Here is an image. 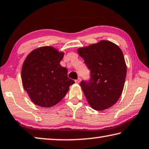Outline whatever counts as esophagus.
<instances>
[{
    "instance_id": "34e87169",
    "label": "esophagus",
    "mask_w": 149,
    "mask_h": 149,
    "mask_svg": "<svg viewBox=\"0 0 149 149\" xmlns=\"http://www.w3.org/2000/svg\"><path fill=\"white\" fill-rule=\"evenodd\" d=\"M80 81H81V78H80V77L78 78L77 79H75V82L76 83V84H79Z\"/></svg>"
}]
</instances>
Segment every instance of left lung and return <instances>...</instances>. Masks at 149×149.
Instances as JSON below:
<instances>
[{
	"instance_id": "left-lung-1",
	"label": "left lung",
	"mask_w": 149,
	"mask_h": 149,
	"mask_svg": "<svg viewBox=\"0 0 149 149\" xmlns=\"http://www.w3.org/2000/svg\"><path fill=\"white\" fill-rule=\"evenodd\" d=\"M90 70L89 80L80 83L88 102L93 109L104 110L119 99L124 86L127 68L118 46L108 41L78 49Z\"/></svg>"
}]
</instances>
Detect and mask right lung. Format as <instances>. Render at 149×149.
Segmentation results:
<instances>
[{
	"instance_id": "1",
	"label": "right lung",
	"mask_w": 149,
	"mask_h": 149,
	"mask_svg": "<svg viewBox=\"0 0 149 149\" xmlns=\"http://www.w3.org/2000/svg\"><path fill=\"white\" fill-rule=\"evenodd\" d=\"M63 57L64 53L53 47H42L26 58L22 69V84L34 104L53 107L75 83L68 77V70L60 64Z\"/></svg>"
}]
</instances>
